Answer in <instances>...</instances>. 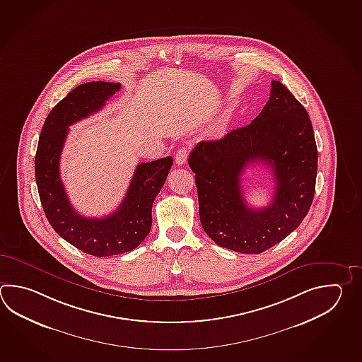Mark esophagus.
<instances>
[{"mask_svg":"<svg viewBox=\"0 0 362 362\" xmlns=\"http://www.w3.org/2000/svg\"><path fill=\"white\" fill-rule=\"evenodd\" d=\"M188 155H189V148H179V149L177 151V155H175V163H177L179 166H180V165H183V163H187Z\"/></svg>","mask_w":362,"mask_h":362,"instance_id":"1","label":"esophagus"}]
</instances>
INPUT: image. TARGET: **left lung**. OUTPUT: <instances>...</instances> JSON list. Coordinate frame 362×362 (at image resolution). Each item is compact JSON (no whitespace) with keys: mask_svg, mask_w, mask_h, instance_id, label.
Returning <instances> with one entry per match:
<instances>
[{"mask_svg":"<svg viewBox=\"0 0 362 362\" xmlns=\"http://www.w3.org/2000/svg\"><path fill=\"white\" fill-rule=\"evenodd\" d=\"M271 86L258 117L218 141H199L188 158L202 228L215 244L244 254H260L288 237L315 196L318 153L310 116L284 83ZM257 162L268 164L276 182L273 202L258 211L247 206L240 188L244 169Z\"/></svg>","mask_w":362,"mask_h":362,"instance_id":"obj_1","label":"left lung"}]
</instances>
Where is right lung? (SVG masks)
<instances>
[{
    "instance_id": "add662e5",
    "label": "right lung",
    "mask_w": 362,
    "mask_h": 362,
    "mask_svg": "<svg viewBox=\"0 0 362 362\" xmlns=\"http://www.w3.org/2000/svg\"><path fill=\"white\" fill-rule=\"evenodd\" d=\"M121 83L85 82L57 104L45 119L35 157L36 183L45 215L54 230L93 257L132 251L148 236L152 205L168 177L173 157L136 166L125 199L104 218H86L74 210L62 183L59 160L69 126L102 110Z\"/></svg>"
}]
</instances>
